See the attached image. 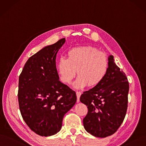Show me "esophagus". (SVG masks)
Listing matches in <instances>:
<instances>
[{
	"label": "esophagus",
	"instance_id": "esophagus-1",
	"mask_svg": "<svg viewBox=\"0 0 146 146\" xmlns=\"http://www.w3.org/2000/svg\"><path fill=\"white\" fill-rule=\"evenodd\" d=\"M81 95V92L80 91H76V96H77V102H79V98Z\"/></svg>",
	"mask_w": 146,
	"mask_h": 146
}]
</instances>
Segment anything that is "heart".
Returning <instances> with one entry per match:
<instances>
[{"label":"heart","instance_id":"heart-1","mask_svg":"<svg viewBox=\"0 0 146 146\" xmlns=\"http://www.w3.org/2000/svg\"><path fill=\"white\" fill-rule=\"evenodd\" d=\"M67 58L60 57L56 64L57 72L61 81L70 84L79 76L75 87L83 88L87 85L94 87L105 79L108 70V61L104 53L90 46L75 47L67 52Z\"/></svg>","mask_w":146,"mask_h":146}]
</instances>
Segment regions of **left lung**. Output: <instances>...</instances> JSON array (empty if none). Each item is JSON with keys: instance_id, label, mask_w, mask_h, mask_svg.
Here are the masks:
<instances>
[{"instance_id": "left-lung-1", "label": "left lung", "mask_w": 146, "mask_h": 146, "mask_svg": "<svg viewBox=\"0 0 146 146\" xmlns=\"http://www.w3.org/2000/svg\"><path fill=\"white\" fill-rule=\"evenodd\" d=\"M129 84L126 74L108 58V70L99 85L84 91L80 101L87 106L83 119L84 128L92 135L105 138L114 134L123 123L127 112Z\"/></svg>"}]
</instances>
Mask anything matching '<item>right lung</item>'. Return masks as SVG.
Returning <instances> with one entry per match:
<instances>
[{
  "label": "right lung",
  "instance_id": "add662e5",
  "mask_svg": "<svg viewBox=\"0 0 146 146\" xmlns=\"http://www.w3.org/2000/svg\"><path fill=\"white\" fill-rule=\"evenodd\" d=\"M62 38L42 48L26 61L19 80L21 115L28 126L40 136L60 131L64 115L77 100L75 91L59 80L56 57Z\"/></svg>",
  "mask_w": 146,
  "mask_h": 146
}]
</instances>
